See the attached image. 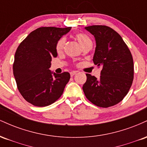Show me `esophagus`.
Wrapping results in <instances>:
<instances>
[{
    "label": "esophagus",
    "instance_id": "obj_1",
    "mask_svg": "<svg viewBox=\"0 0 147 147\" xmlns=\"http://www.w3.org/2000/svg\"><path fill=\"white\" fill-rule=\"evenodd\" d=\"M77 71H72V72H70V76H71V77H73L74 75H75L76 73H77Z\"/></svg>",
    "mask_w": 147,
    "mask_h": 147
}]
</instances>
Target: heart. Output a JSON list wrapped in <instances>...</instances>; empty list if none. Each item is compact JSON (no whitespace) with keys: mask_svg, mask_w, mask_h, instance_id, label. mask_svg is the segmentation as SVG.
Listing matches in <instances>:
<instances>
[{"mask_svg":"<svg viewBox=\"0 0 147 147\" xmlns=\"http://www.w3.org/2000/svg\"><path fill=\"white\" fill-rule=\"evenodd\" d=\"M76 38L77 39V41H79V43L82 45V46L83 47V48H86V47L91 45L92 46V41L86 34L83 33H79L77 34H76ZM65 38H61L59 40V41L57 43V50L58 52H61L63 50L64 46L65 44Z\"/></svg>","mask_w":147,"mask_h":147,"instance_id":"heart-1","label":"heart"}]
</instances>
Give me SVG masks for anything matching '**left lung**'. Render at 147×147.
<instances>
[{"label":"left lung","instance_id":"8db88e82","mask_svg":"<svg viewBox=\"0 0 147 147\" xmlns=\"http://www.w3.org/2000/svg\"><path fill=\"white\" fill-rule=\"evenodd\" d=\"M85 29L95 37V65L102 67L97 79L86 74L83 85L86 98L102 108L114 106L127 95L132 85L134 65L129 48L117 32L106 25H92Z\"/></svg>","mask_w":147,"mask_h":147}]
</instances>
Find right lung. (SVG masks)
Masks as SVG:
<instances>
[{
    "label": "right lung",
    "mask_w": 147,
    "mask_h": 147,
    "mask_svg": "<svg viewBox=\"0 0 147 147\" xmlns=\"http://www.w3.org/2000/svg\"><path fill=\"white\" fill-rule=\"evenodd\" d=\"M71 29L42 27L21 42L14 56L13 73L20 93L27 102L43 107L63 94L70 73L56 74L50 70L52 57H57V43Z\"/></svg>",
    "instance_id": "1"
}]
</instances>
